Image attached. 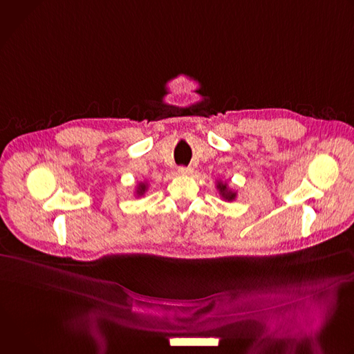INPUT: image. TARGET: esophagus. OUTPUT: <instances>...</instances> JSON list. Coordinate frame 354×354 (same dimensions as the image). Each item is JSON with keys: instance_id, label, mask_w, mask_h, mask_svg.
<instances>
[{"instance_id": "34e87169", "label": "esophagus", "mask_w": 354, "mask_h": 354, "mask_svg": "<svg viewBox=\"0 0 354 354\" xmlns=\"http://www.w3.org/2000/svg\"><path fill=\"white\" fill-rule=\"evenodd\" d=\"M178 172H179L180 175H190V174L193 172V169H192L190 167H179V168H178Z\"/></svg>"}]
</instances>
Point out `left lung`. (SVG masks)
I'll use <instances>...</instances> for the list:
<instances>
[{
	"label": "left lung",
	"mask_w": 354,
	"mask_h": 354,
	"mask_svg": "<svg viewBox=\"0 0 354 354\" xmlns=\"http://www.w3.org/2000/svg\"><path fill=\"white\" fill-rule=\"evenodd\" d=\"M217 189L220 192V196L227 200V201H232L235 197H236V193L232 192L227 183H223V182H217Z\"/></svg>",
	"instance_id": "1"
}]
</instances>
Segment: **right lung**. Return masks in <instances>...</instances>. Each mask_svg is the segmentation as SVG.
I'll return each instance as SVG.
<instances>
[{
	"label": "right lung",
	"instance_id": "add662e5",
	"mask_svg": "<svg viewBox=\"0 0 354 354\" xmlns=\"http://www.w3.org/2000/svg\"><path fill=\"white\" fill-rule=\"evenodd\" d=\"M145 192H147V183L141 182V183L137 186V189H136V194H137V196H142Z\"/></svg>",
	"mask_w": 354,
	"mask_h": 354
}]
</instances>
